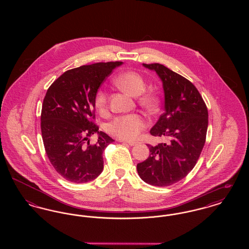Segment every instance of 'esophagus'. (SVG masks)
<instances>
[{
	"label": "esophagus",
	"instance_id": "esophagus-1",
	"mask_svg": "<svg viewBox=\"0 0 249 249\" xmlns=\"http://www.w3.org/2000/svg\"><path fill=\"white\" fill-rule=\"evenodd\" d=\"M119 142H123V143H127V144H129L130 146L135 145V144L137 143L136 142H132V141H125V140H121V139H119Z\"/></svg>",
	"mask_w": 249,
	"mask_h": 249
}]
</instances>
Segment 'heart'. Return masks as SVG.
Returning <instances> with one entry per match:
<instances>
[{
    "label": "heart",
    "mask_w": 249,
    "mask_h": 249,
    "mask_svg": "<svg viewBox=\"0 0 249 249\" xmlns=\"http://www.w3.org/2000/svg\"><path fill=\"white\" fill-rule=\"evenodd\" d=\"M114 83L119 89L132 96H139L138 103L149 112H153L159 107V98L153 92H145L146 83L142 75L134 71H126L119 73ZM108 94L104 89L97 92L95 97V107L103 113L107 110ZM146 126L144 119L137 114L119 116L113 119L108 125V132L121 140H134Z\"/></svg>",
    "instance_id": "obj_1"
}]
</instances>
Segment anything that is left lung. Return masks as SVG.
<instances>
[{"instance_id": "obj_1", "label": "left lung", "mask_w": 249, "mask_h": 249, "mask_svg": "<svg viewBox=\"0 0 249 249\" xmlns=\"http://www.w3.org/2000/svg\"><path fill=\"white\" fill-rule=\"evenodd\" d=\"M142 65L157 72L164 90V113L150 130L168 142L147 144L150 155L137 164L139 177L156 187L171 186L186 178L203 148L208 127V111L196 87L162 64Z\"/></svg>"}]
</instances>
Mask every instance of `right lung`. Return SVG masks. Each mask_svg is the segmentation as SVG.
I'll list each match as a JSON object with an SVG mask.
<instances>
[{"label":"right lung","instance_id":"right-lung-1","mask_svg":"<svg viewBox=\"0 0 249 249\" xmlns=\"http://www.w3.org/2000/svg\"><path fill=\"white\" fill-rule=\"evenodd\" d=\"M121 61L98 62L63 72L48 88L41 130L48 160L72 183H87L104 169L103 152L114 140L94 124L95 97L101 84ZM98 134L96 144L89 137Z\"/></svg>","mask_w":249,"mask_h":249}]
</instances>
